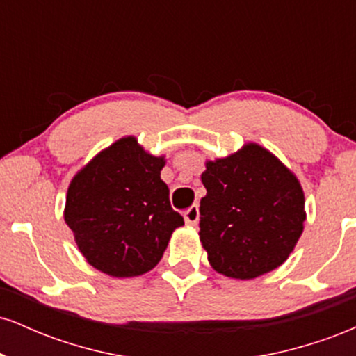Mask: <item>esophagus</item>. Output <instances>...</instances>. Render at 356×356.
Masks as SVG:
<instances>
[{
	"mask_svg": "<svg viewBox=\"0 0 356 356\" xmlns=\"http://www.w3.org/2000/svg\"><path fill=\"white\" fill-rule=\"evenodd\" d=\"M184 220H186V224H189V226H195V224L199 222V207L191 206L189 209L184 212Z\"/></svg>",
	"mask_w": 356,
	"mask_h": 356,
	"instance_id": "1",
	"label": "esophagus"
}]
</instances>
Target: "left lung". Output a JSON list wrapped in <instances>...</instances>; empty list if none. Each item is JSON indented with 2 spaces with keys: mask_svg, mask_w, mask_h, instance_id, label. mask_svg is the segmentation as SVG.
Segmentation results:
<instances>
[{
  "mask_svg": "<svg viewBox=\"0 0 356 356\" xmlns=\"http://www.w3.org/2000/svg\"><path fill=\"white\" fill-rule=\"evenodd\" d=\"M199 239L214 271L254 280L280 268L305 229V192L275 154L256 142L206 161Z\"/></svg>",
  "mask_w": 356,
  "mask_h": 356,
  "instance_id": "8db88e82",
  "label": "left lung"
}]
</instances>
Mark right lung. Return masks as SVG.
I'll use <instances>...</instances> for the list:
<instances>
[{"label": "right lung", "instance_id": "right-lung-1", "mask_svg": "<svg viewBox=\"0 0 356 356\" xmlns=\"http://www.w3.org/2000/svg\"><path fill=\"white\" fill-rule=\"evenodd\" d=\"M164 155L118 138L73 175L63 218L90 266L113 277L149 273L184 226L161 179Z\"/></svg>", "mask_w": 356, "mask_h": 356}]
</instances>
